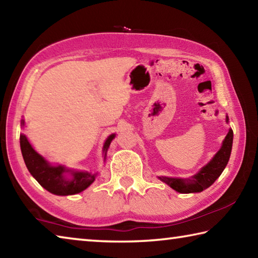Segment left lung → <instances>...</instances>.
<instances>
[{"label": "left lung", "instance_id": "1", "mask_svg": "<svg viewBox=\"0 0 258 258\" xmlns=\"http://www.w3.org/2000/svg\"><path fill=\"white\" fill-rule=\"evenodd\" d=\"M229 118H226V121ZM232 141H233V131L230 130L229 133L223 141V145L220 151L214 156V158L209 163L202 168L198 174H196L191 180H181V178L173 177H159L161 181L165 182L180 194H192V192H202L203 190L211 186L216 178L221 175L224 171L226 164L230 159L231 150H232Z\"/></svg>", "mask_w": 258, "mask_h": 258}]
</instances>
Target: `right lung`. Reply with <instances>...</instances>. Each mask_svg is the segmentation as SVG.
<instances>
[{
  "label": "right lung",
  "mask_w": 258,
  "mask_h": 258,
  "mask_svg": "<svg viewBox=\"0 0 258 258\" xmlns=\"http://www.w3.org/2000/svg\"><path fill=\"white\" fill-rule=\"evenodd\" d=\"M113 138H115V134L110 135L107 139L103 147L104 152H107ZM20 148L29 173L35 177V180L51 194L58 196L75 195L85 190L95 180V174L87 172H72V178L64 177V172L72 171H68L62 166H56V167L51 166L42 156L33 149L24 134L20 135Z\"/></svg>",
  "instance_id": "obj_1"
}]
</instances>
